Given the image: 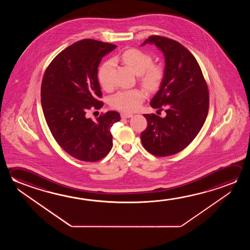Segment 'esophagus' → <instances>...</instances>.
I'll return each instance as SVG.
<instances>
[{"label": "esophagus", "mask_w": 250, "mask_h": 250, "mask_svg": "<svg viewBox=\"0 0 250 250\" xmlns=\"http://www.w3.org/2000/svg\"><path fill=\"white\" fill-rule=\"evenodd\" d=\"M131 117H132V114H131V113H121L122 119H130Z\"/></svg>", "instance_id": "1"}]
</instances>
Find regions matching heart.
I'll use <instances>...</instances> for the list:
<instances>
[{
    "label": "heart",
    "mask_w": 250,
    "mask_h": 250,
    "mask_svg": "<svg viewBox=\"0 0 250 250\" xmlns=\"http://www.w3.org/2000/svg\"><path fill=\"white\" fill-rule=\"evenodd\" d=\"M122 61L130 69L139 75V82L150 91L160 88L165 78V68L161 63H153L150 54L137 48H130L121 55ZM113 61L107 60L99 67L98 78L99 83L104 90H110L113 86L111 72ZM146 98L142 89L120 90L111 99V106L119 111L131 112L138 110Z\"/></svg>",
    "instance_id": "obj_1"
}]
</instances>
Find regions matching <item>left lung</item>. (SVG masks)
<instances>
[{"instance_id": "1", "label": "left lung", "mask_w": 250, "mask_h": 250, "mask_svg": "<svg viewBox=\"0 0 250 250\" xmlns=\"http://www.w3.org/2000/svg\"><path fill=\"white\" fill-rule=\"evenodd\" d=\"M146 42L165 55L164 80L150 104L167 114H144L147 127L140 138L146 151L167 157L182 151L201 131L208 113L209 91L196 59L179 42L151 36L142 45Z\"/></svg>"}]
</instances>
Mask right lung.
<instances>
[{
    "label": "right lung",
    "mask_w": 250,
    "mask_h": 250,
    "mask_svg": "<svg viewBox=\"0 0 250 250\" xmlns=\"http://www.w3.org/2000/svg\"><path fill=\"white\" fill-rule=\"evenodd\" d=\"M117 46L83 39L67 47L47 67L41 86L46 123L63 151L77 160L96 162L112 146L111 128L120 120L117 111H107L96 121L88 110L104 105L98 68L103 57Z\"/></svg>",
    "instance_id": "right-lung-1"
}]
</instances>
